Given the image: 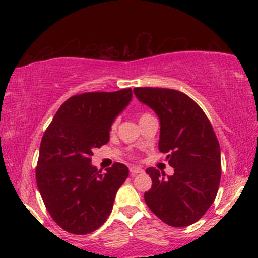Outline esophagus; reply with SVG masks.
I'll list each match as a JSON object with an SVG mask.
<instances>
[{
  "mask_svg": "<svg viewBox=\"0 0 258 258\" xmlns=\"http://www.w3.org/2000/svg\"><path fill=\"white\" fill-rule=\"evenodd\" d=\"M130 172H131V174H137V173L143 172V170L138 166H131L130 167Z\"/></svg>",
  "mask_w": 258,
  "mask_h": 258,
  "instance_id": "1",
  "label": "esophagus"
}]
</instances>
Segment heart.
Returning <instances> with one entry per match:
<instances>
[{
  "label": "heart",
  "instance_id": "b5f03b06",
  "mask_svg": "<svg viewBox=\"0 0 258 258\" xmlns=\"http://www.w3.org/2000/svg\"><path fill=\"white\" fill-rule=\"evenodd\" d=\"M147 116H149V114H142L141 116H139V121H141V120H143L144 117H147ZM115 128H116V122H114V123H112L111 127H110V130H111V131H115Z\"/></svg>",
  "mask_w": 258,
  "mask_h": 258
}]
</instances>
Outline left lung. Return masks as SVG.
<instances>
[{"mask_svg": "<svg viewBox=\"0 0 258 258\" xmlns=\"http://www.w3.org/2000/svg\"><path fill=\"white\" fill-rule=\"evenodd\" d=\"M136 97L160 120L159 150L166 153L172 176L147 168L152 188L144 193L152 212L171 227L199 221L217 195L221 180V149L209 119L183 92L137 87Z\"/></svg>", "mask_w": 258, "mask_h": 258, "instance_id": "left-lung-1", "label": "left lung"}]
</instances>
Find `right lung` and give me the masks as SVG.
<instances>
[{
	"mask_svg": "<svg viewBox=\"0 0 258 258\" xmlns=\"http://www.w3.org/2000/svg\"><path fill=\"white\" fill-rule=\"evenodd\" d=\"M131 99V88L76 94L61 104L43 133L37 188L53 221L68 233L98 229L128 177L126 165L115 162L102 173L91 158L94 148L108 143L111 123Z\"/></svg>",
	"mask_w": 258,
	"mask_h": 258,
	"instance_id": "right-lung-1",
	"label": "right lung"
}]
</instances>
